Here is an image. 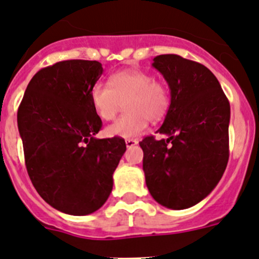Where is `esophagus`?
I'll return each mask as SVG.
<instances>
[{"label":"esophagus","instance_id":"esophagus-1","mask_svg":"<svg viewBox=\"0 0 259 259\" xmlns=\"http://www.w3.org/2000/svg\"><path fill=\"white\" fill-rule=\"evenodd\" d=\"M138 143H139V142H138L137 139H126V140H125V144H126L127 148H132V146L137 145Z\"/></svg>","mask_w":259,"mask_h":259}]
</instances>
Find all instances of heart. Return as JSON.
<instances>
[{
  "mask_svg": "<svg viewBox=\"0 0 259 259\" xmlns=\"http://www.w3.org/2000/svg\"><path fill=\"white\" fill-rule=\"evenodd\" d=\"M90 100L99 117L113 120L125 104V113L106 129V134L133 138L145 130L148 119L159 121L169 109L168 89L143 70H122L109 79V85L96 82L90 91Z\"/></svg>",
  "mask_w": 259,
  "mask_h": 259,
  "instance_id": "obj_1",
  "label": "heart"
}]
</instances>
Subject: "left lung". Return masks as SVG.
Wrapping results in <instances>:
<instances>
[{
    "instance_id": "left-lung-1",
    "label": "left lung",
    "mask_w": 259,
    "mask_h": 259,
    "mask_svg": "<svg viewBox=\"0 0 259 259\" xmlns=\"http://www.w3.org/2000/svg\"><path fill=\"white\" fill-rule=\"evenodd\" d=\"M153 61L170 89V105L158 130L168 139L139 143L146 187L159 204L187 209L204 199L226 170L231 106L204 65L173 54Z\"/></svg>"
}]
</instances>
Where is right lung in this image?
<instances>
[{
	"label": "right lung",
	"mask_w": 259,
	"mask_h": 259,
	"mask_svg": "<svg viewBox=\"0 0 259 259\" xmlns=\"http://www.w3.org/2000/svg\"><path fill=\"white\" fill-rule=\"evenodd\" d=\"M101 74L99 61L56 62L36 72L18 106L28 177L46 203L71 215L103 207L126 150L121 138H95L103 122L90 91Z\"/></svg>",
	"instance_id": "right-lung-1"
}]
</instances>
